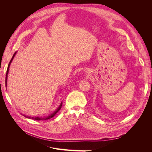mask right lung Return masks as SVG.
<instances>
[{
    "instance_id": "obj_1",
    "label": "right lung",
    "mask_w": 152,
    "mask_h": 152,
    "mask_svg": "<svg viewBox=\"0 0 152 152\" xmlns=\"http://www.w3.org/2000/svg\"><path fill=\"white\" fill-rule=\"evenodd\" d=\"M16 54V52L13 54L12 58V59H11V61H10V63H9V65H8V67H7V72H6V87H7V75H8V72H9V69H10V65H11V63L12 62V59H13L14 57H15ZM62 104H63V103H62V102H61V104H59V107H58L56 110H55V111H54L53 113L49 115L48 116H46V117H30V116L24 115H23L25 116V117H26V118H31V119H34V120H35V121H45V120H48V119H50V118H53V117L55 115H56V114L59 111V110L61 109V107H62Z\"/></svg>"
}]
</instances>
